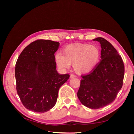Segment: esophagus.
I'll list each match as a JSON object with an SVG mask.
<instances>
[{"label": "esophagus", "mask_w": 134, "mask_h": 134, "mask_svg": "<svg viewBox=\"0 0 134 134\" xmlns=\"http://www.w3.org/2000/svg\"><path fill=\"white\" fill-rule=\"evenodd\" d=\"M76 77V75H74V74H71L70 76V78L71 79V78H75Z\"/></svg>", "instance_id": "1"}]
</instances>
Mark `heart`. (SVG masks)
I'll return each instance as SVG.
<instances>
[{"label":"heart","mask_w":134,"mask_h":134,"mask_svg":"<svg viewBox=\"0 0 134 134\" xmlns=\"http://www.w3.org/2000/svg\"><path fill=\"white\" fill-rule=\"evenodd\" d=\"M63 54L57 53L55 61L59 68L62 70L69 69L73 63L75 71L79 74L91 72L98 65L100 53L95 45L75 43L68 45L63 49Z\"/></svg>","instance_id":"heart-1"}]
</instances>
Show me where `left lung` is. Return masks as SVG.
I'll use <instances>...</instances> for the list:
<instances>
[{"label": "left lung", "mask_w": 134, "mask_h": 134, "mask_svg": "<svg viewBox=\"0 0 134 134\" xmlns=\"http://www.w3.org/2000/svg\"><path fill=\"white\" fill-rule=\"evenodd\" d=\"M101 46V60L83 79L77 93L80 102L92 109H98L115 100L123 85L125 66L118 52L106 39L97 37Z\"/></svg>", "instance_id": "left-lung-1"}]
</instances>
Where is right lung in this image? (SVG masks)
I'll return each instance as SVG.
<instances>
[{"mask_svg": "<svg viewBox=\"0 0 134 134\" xmlns=\"http://www.w3.org/2000/svg\"><path fill=\"white\" fill-rule=\"evenodd\" d=\"M59 42L37 40L25 48L16 62V89L23 106L36 112L53 107L60 87L69 74H59L56 69L55 53Z\"/></svg>", "mask_w": 134, "mask_h": 134, "instance_id": "right-lung-1", "label": "right lung"}]
</instances>
